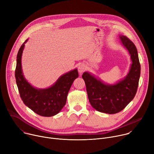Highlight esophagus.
Listing matches in <instances>:
<instances>
[{
	"mask_svg": "<svg viewBox=\"0 0 154 154\" xmlns=\"http://www.w3.org/2000/svg\"><path fill=\"white\" fill-rule=\"evenodd\" d=\"M86 70V66L84 64H80L78 67V71L79 73L82 74Z\"/></svg>",
	"mask_w": 154,
	"mask_h": 154,
	"instance_id": "1",
	"label": "esophagus"
}]
</instances>
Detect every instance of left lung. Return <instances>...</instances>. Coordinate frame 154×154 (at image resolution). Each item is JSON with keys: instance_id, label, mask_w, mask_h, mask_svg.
I'll return each instance as SVG.
<instances>
[{"instance_id": "obj_1", "label": "left lung", "mask_w": 154, "mask_h": 154, "mask_svg": "<svg viewBox=\"0 0 154 154\" xmlns=\"http://www.w3.org/2000/svg\"><path fill=\"white\" fill-rule=\"evenodd\" d=\"M119 38L132 61L128 74L123 80L115 85H108L88 72L82 75L91 106L105 113L115 114L122 111L133 100L138 86L141 66L137 48L127 36L120 35Z\"/></svg>"}]
</instances>
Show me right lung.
Returning <instances> with one entry per match:
<instances>
[{"label": "right lung", "mask_w": 154, "mask_h": 154, "mask_svg": "<svg viewBox=\"0 0 154 154\" xmlns=\"http://www.w3.org/2000/svg\"><path fill=\"white\" fill-rule=\"evenodd\" d=\"M27 41L28 39L20 46L16 59L15 78L20 98L24 103L36 114L45 117L53 116L58 114L65 105L71 85L79 77L77 69L63 74L48 88H34L24 78L22 71L21 57Z\"/></svg>", "instance_id": "1"}]
</instances>
